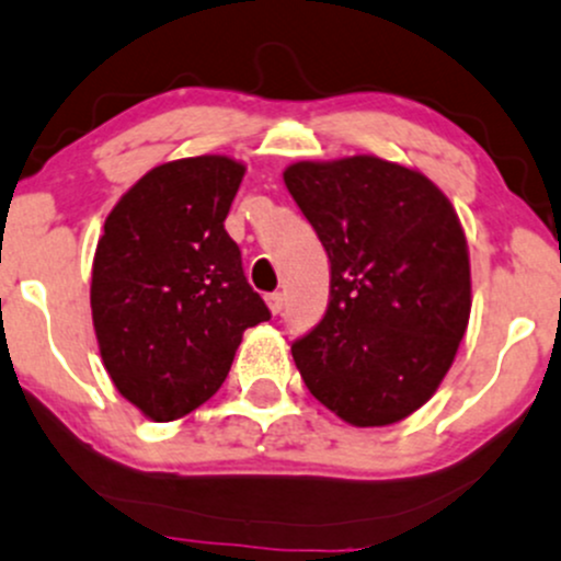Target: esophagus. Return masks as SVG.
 I'll return each mask as SVG.
<instances>
[{"label": "esophagus", "mask_w": 561, "mask_h": 561, "mask_svg": "<svg viewBox=\"0 0 561 561\" xmlns=\"http://www.w3.org/2000/svg\"><path fill=\"white\" fill-rule=\"evenodd\" d=\"M267 307H270V312H273V316H278V312L283 310V294L280 291L267 294Z\"/></svg>", "instance_id": "esophagus-1"}]
</instances>
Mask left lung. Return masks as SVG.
<instances>
[{
  "label": "left lung",
  "mask_w": 561,
  "mask_h": 561,
  "mask_svg": "<svg viewBox=\"0 0 561 561\" xmlns=\"http://www.w3.org/2000/svg\"><path fill=\"white\" fill-rule=\"evenodd\" d=\"M283 182L331 262L327 316L291 345L307 390L355 427L436 393L471 316L460 219L420 171L375 154L294 162Z\"/></svg>",
  "instance_id": "1"
}]
</instances>
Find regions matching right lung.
Here are the masks:
<instances>
[{"instance_id": "right-lung-1", "label": "right lung", "mask_w": 561, "mask_h": 561, "mask_svg": "<svg viewBox=\"0 0 561 561\" xmlns=\"http://www.w3.org/2000/svg\"><path fill=\"white\" fill-rule=\"evenodd\" d=\"M245 165L162 162L119 197L93 259L90 307L114 388L171 423L221 388L243 331L270 321L225 219Z\"/></svg>"}]
</instances>
